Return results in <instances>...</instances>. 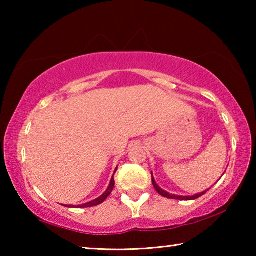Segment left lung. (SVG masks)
Returning <instances> with one entry per match:
<instances>
[{"instance_id": "obj_1", "label": "left lung", "mask_w": 256, "mask_h": 256, "mask_svg": "<svg viewBox=\"0 0 256 256\" xmlns=\"http://www.w3.org/2000/svg\"><path fill=\"white\" fill-rule=\"evenodd\" d=\"M151 177H152V184H154V188H156V190H157V192L160 194V196L167 198H174V200H185V201H188V200H196V198H198L200 196H202L203 194H206V193L208 192V190H204V192H202V193H200V194H196V196H174V194H170V193L164 192V190L160 188L159 186H158L157 184H156V182H154V180L152 174H151Z\"/></svg>"}]
</instances>
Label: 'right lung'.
I'll list each match as a JSON object with an SVG mask.
<instances>
[{
  "label": "right lung",
  "instance_id": "obj_1",
  "mask_svg": "<svg viewBox=\"0 0 256 256\" xmlns=\"http://www.w3.org/2000/svg\"><path fill=\"white\" fill-rule=\"evenodd\" d=\"M116 170H118V168H116ZM114 185H115V180H114V178H112L110 186H108L107 190H106L105 193L102 194V196H99L98 198H96V200H94V201H92V202H88V203H84V204L78 206V208H90V206H98V204H100V203H102L104 201H105L106 198H107V196H110V194L112 193V188H114ZM68 208H71V206H68ZM73 208H74V206H73Z\"/></svg>",
  "mask_w": 256,
  "mask_h": 256
}]
</instances>
